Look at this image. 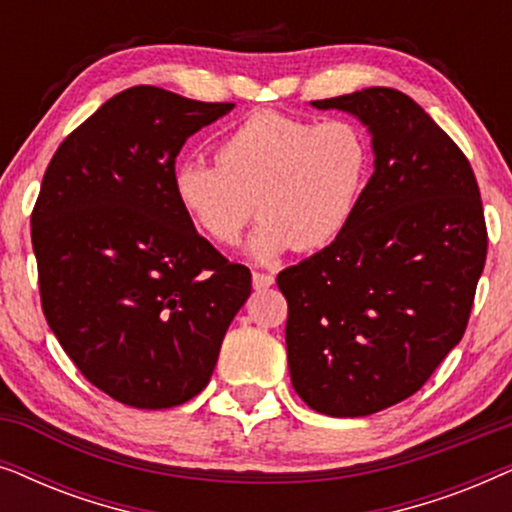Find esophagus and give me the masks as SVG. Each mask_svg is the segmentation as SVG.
<instances>
[{"label":"esophagus","mask_w":512,"mask_h":512,"mask_svg":"<svg viewBox=\"0 0 512 512\" xmlns=\"http://www.w3.org/2000/svg\"><path fill=\"white\" fill-rule=\"evenodd\" d=\"M251 282H254V289H268V286L275 284V275H270V272H254L251 275Z\"/></svg>","instance_id":"34e87169"}]
</instances>
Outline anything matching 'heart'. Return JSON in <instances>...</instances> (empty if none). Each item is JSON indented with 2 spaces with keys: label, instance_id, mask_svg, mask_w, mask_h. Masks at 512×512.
Masks as SVG:
<instances>
[{
  "label": "heart",
  "instance_id": "b5f03b06",
  "mask_svg": "<svg viewBox=\"0 0 512 512\" xmlns=\"http://www.w3.org/2000/svg\"><path fill=\"white\" fill-rule=\"evenodd\" d=\"M368 174L370 144L359 125L258 111L221 139L216 163H179L172 186L188 221L223 247L261 214L249 254L275 263L291 249L331 247L352 223Z\"/></svg>",
  "mask_w": 512,
  "mask_h": 512
}]
</instances>
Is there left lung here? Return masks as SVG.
Segmentation results:
<instances>
[{"instance_id":"left-lung-1","label":"left lung","mask_w":512,"mask_h":512,"mask_svg":"<svg viewBox=\"0 0 512 512\" xmlns=\"http://www.w3.org/2000/svg\"><path fill=\"white\" fill-rule=\"evenodd\" d=\"M312 107L366 125L375 172L345 233L279 272L286 356L312 410L366 417L422 389L459 345L487 258L485 214L471 163L401 90Z\"/></svg>"}]
</instances>
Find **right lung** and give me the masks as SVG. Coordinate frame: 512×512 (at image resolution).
<instances>
[{
  "instance_id": "1",
  "label": "right lung",
  "mask_w": 512,
  "mask_h": 512,
  "mask_svg": "<svg viewBox=\"0 0 512 512\" xmlns=\"http://www.w3.org/2000/svg\"><path fill=\"white\" fill-rule=\"evenodd\" d=\"M156 86L123 90L58 146L32 209L41 307L90 384L142 410L209 384L251 272L174 198L186 139L233 109Z\"/></svg>"
}]
</instances>
